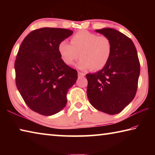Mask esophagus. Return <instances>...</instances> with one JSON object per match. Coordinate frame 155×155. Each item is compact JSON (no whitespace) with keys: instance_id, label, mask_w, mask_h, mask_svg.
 Listing matches in <instances>:
<instances>
[{"instance_id":"1","label":"esophagus","mask_w":155,"mask_h":155,"mask_svg":"<svg viewBox=\"0 0 155 155\" xmlns=\"http://www.w3.org/2000/svg\"><path fill=\"white\" fill-rule=\"evenodd\" d=\"M85 75V73H83V72H78V76L79 77H84V76Z\"/></svg>"}]
</instances>
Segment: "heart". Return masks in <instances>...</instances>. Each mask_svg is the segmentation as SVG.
Listing matches in <instances>:
<instances>
[{
	"mask_svg": "<svg viewBox=\"0 0 155 155\" xmlns=\"http://www.w3.org/2000/svg\"><path fill=\"white\" fill-rule=\"evenodd\" d=\"M60 57L65 64L72 65L81 57L77 67L93 71L103 70L108 64L113 52L110 39L88 31H80L70 39V44L62 40L58 45Z\"/></svg>",
	"mask_w": 155,
	"mask_h": 155,
	"instance_id": "obj_1",
	"label": "heart"
}]
</instances>
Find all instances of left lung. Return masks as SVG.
<instances>
[{
	"label": "left lung",
	"mask_w": 155,
	"mask_h": 155,
	"mask_svg": "<svg viewBox=\"0 0 155 155\" xmlns=\"http://www.w3.org/2000/svg\"><path fill=\"white\" fill-rule=\"evenodd\" d=\"M111 40L113 52L108 64L86 74L87 95L94 108L107 114H119L135 98L140 73L137 50L130 39L111 28L97 29Z\"/></svg>",
	"instance_id": "1"
}]
</instances>
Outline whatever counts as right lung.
<instances>
[{
	"label": "right lung",
	"mask_w": 155,
	"mask_h": 155,
	"mask_svg": "<svg viewBox=\"0 0 155 155\" xmlns=\"http://www.w3.org/2000/svg\"><path fill=\"white\" fill-rule=\"evenodd\" d=\"M72 33L66 28H41L31 31L21 44L14 64L15 84L32 111L52 115L66 104L68 90L78 74L62 61L58 45Z\"/></svg>",
	"instance_id": "1"
}]
</instances>
